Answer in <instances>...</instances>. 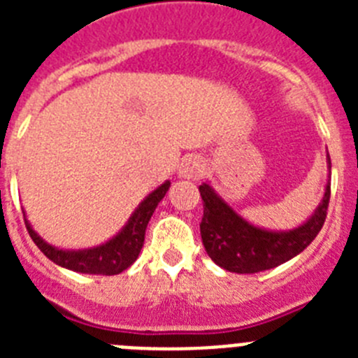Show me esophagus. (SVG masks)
<instances>
[{"instance_id": "obj_1", "label": "esophagus", "mask_w": 358, "mask_h": 358, "mask_svg": "<svg viewBox=\"0 0 358 358\" xmlns=\"http://www.w3.org/2000/svg\"><path fill=\"white\" fill-rule=\"evenodd\" d=\"M204 170H206V164L202 161V157L199 156H189L179 166V176L182 179H192V181H197L204 176Z\"/></svg>"}]
</instances>
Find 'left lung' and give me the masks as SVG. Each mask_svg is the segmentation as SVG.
<instances>
[{"instance_id":"1","label":"left lung","mask_w":358,"mask_h":358,"mask_svg":"<svg viewBox=\"0 0 358 358\" xmlns=\"http://www.w3.org/2000/svg\"><path fill=\"white\" fill-rule=\"evenodd\" d=\"M199 192L204 202L201 222L204 249L218 267L236 274L268 271L305 251L321 231L330 202V182H327L319 206L306 222L289 231H273L249 224L208 182H202Z\"/></svg>"}]
</instances>
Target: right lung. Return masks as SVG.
I'll use <instances>...</instances> for the list:
<instances>
[{
  "label": "right lung",
  "mask_w": 358,
  "mask_h": 358,
  "mask_svg": "<svg viewBox=\"0 0 358 358\" xmlns=\"http://www.w3.org/2000/svg\"><path fill=\"white\" fill-rule=\"evenodd\" d=\"M170 188V181H164L159 188H156L152 194H148L140 206L136 208L134 213L127 220V224L122 227L118 235L107 240L102 245L90 249H78V251H69V249H59L46 240L37 235L34 227L24 217V224L30 233L31 240L37 248L41 249L46 258L61 267L75 271L82 274H102V276H115L123 273L125 268L131 267L140 255L145 242V229L148 226L152 213L156 211L161 199L166 195Z\"/></svg>",
  "instance_id": "obj_1"
}]
</instances>
